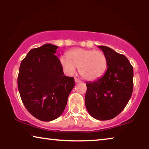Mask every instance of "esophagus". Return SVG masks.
Listing matches in <instances>:
<instances>
[{
	"label": "esophagus",
	"mask_w": 149,
	"mask_h": 149,
	"mask_svg": "<svg viewBox=\"0 0 149 149\" xmlns=\"http://www.w3.org/2000/svg\"><path fill=\"white\" fill-rule=\"evenodd\" d=\"M74 80H75V83H79V82H81V81L79 79H77V78H75Z\"/></svg>",
	"instance_id": "34e87169"
}]
</instances>
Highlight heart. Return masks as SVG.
Listing matches in <instances>:
<instances>
[{"label": "heart", "instance_id": "1", "mask_svg": "<svg viewBox=\"0 0 149 149\" xmlns=\"http://www.w3.org/2000/svg\"><path fill=\"white\" fill-rule=\"evenodd\" d=\"M60 63L67 75L74 74L77 67L83 78L94 81L104 74L107 68V58L100 50L75 49L68 52V56L60 57Z\"/></svg>", "mask_w": 149, "mask_h": 149}]
</instances>
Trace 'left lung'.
I'll list each match as a JSON object with an SVG mask.
<instances>
[{
	"label": "left lung",
	"mask_w": 149,
	"mask_h": 149,
	"mask_svg": "<svg viewBox=\"0 0 149 149\" xmlns=\"http://www.w3.org/2000/svg\"><path fill=\"white\" fill-rule=\"evenodd\" d=\"M107 58V70L103 76L87 82L85 107L99 120H111L124 109L133 92V69L124 55L106 46H99Z\"/></svg>",
	"instance_id": "8db88e82"
}]
</instances>
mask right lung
<instances>
[{
	"label": "right lung",
	"instance_id": "add662e5",
	"mask_svg": "<svg viewBox=\"0 0 149 149\" xmlns=\"http://www.w3.org/2000/svg\"><path fill=\"white\" fill-rule=\"evenodd\" d=\"M58 47L47 43L31 49L22 61L17 76V87L25 107L44 122L61 116L75 85L74 77L64 75L55 55Z\"/></svg>",
	"mask_w": 149,
	"mask_h": 149
}]
</instances>
